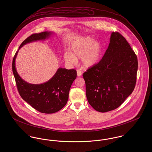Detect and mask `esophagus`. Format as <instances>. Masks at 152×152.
<instances>
[{"label": "esophagus", "mask_w": 152, "mask_h": 152, "mask_svg": "<svg viewBox=\"0 0 152 152\" xmlns=\"http://www.w3.org/2000/svg\"><path fill=\"white\" fill-rule=\"evenodd\" d=\"M77 76L78 77H80L82 75V72L81 71L80 69L77 70Z\"/></svg>", "instance_id": "obj_1"}]
</instances>
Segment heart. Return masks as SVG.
<instances>
[{"mask_svg":"<svg viewBox=\"0 0 152 152\" xmlns=\"http://www.w3.org/2000/svg\"><path fill=\"white\" fill-rule=\"evenodd\" d=\"M71 51L64 54V60L67 64L74 65L78 62L77 58H80L81 59L83 66L89 68L98 63L101 48L98 42L91 38L85 37L72 44Z\"/></svg>","mask_w":152,"mask_h":152,"instance_id":"obj_1","label":"heart"}]
</instances>
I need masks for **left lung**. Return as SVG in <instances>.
Segmentation results:
<instances>
[{
	"mask_svg": "<svg viewBox=\"0 0 152 152\" xmlns=\"http://www.w3.org/2000/svg\"><path fill=\"white\" fill-rule=\"evenodd\" d=\"M137 58L118 32H112L101 60L83 74L86 95L95 110L106 112L118 108L136 85Z\"/></svg>",
	"mask_w": 152,
	"mask_h": 152,
	"instance_id": "8db88e82",
	"label": "left lung"
}]
</instances>
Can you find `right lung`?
<instances>
[{
	"instance_id": "right-lung-1",
	"label": "right lung",
	"mask_w": 152,
	"mask_h": 152,
	"mask_svg": "<svg viewBox=\"0 0 152 152\" xmlns=\"http://www.w3.org/2000/svg\"><path fill=\"white\" fill-rule=\"evenodd\" d=\"M52 33L44 31L33 34L27 37L20 45L12 62V70L20 95L33 108L44 113L57 112L66 105L70 88L77 77L76 70L59 68L48 81L41 84H32L24 81L19 76L16 71L15 60L19 49L24 45L45 40Z\"/></svg>"
}]
</instances>
